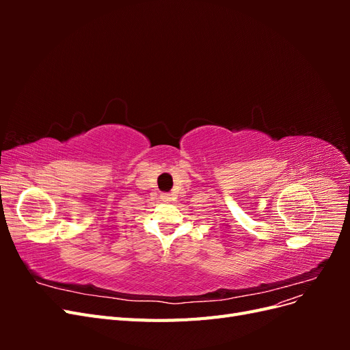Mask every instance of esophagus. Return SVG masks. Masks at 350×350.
<instances>
[{"label":"esophagus","mask_w":350,"mask_h":350,"mask_svg":"<svg viewBox=\"0 0 350 350\" xmlns=\"http://www.w3.org/2000/svg\"><path fill=\"white\" fill-rule=\"evenodd\" d=\"M161 198H162L163 201H171V198H172V197H171V194H162V196H161Z\"/></svg>","instance_id":"1"}]
</instances>
